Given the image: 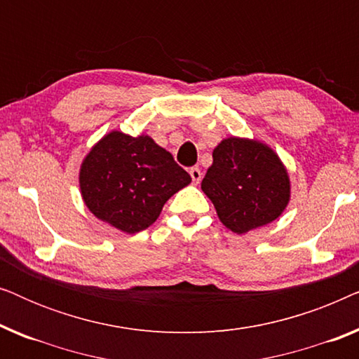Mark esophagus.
Instances as JSON below:
<instances>
[{
  "label": "esophagus",
  "mask_w": 359,
  "mask_h": 359,
  "mask_svg": "<svg viewBox=\"0 0 359 359\" xmlns=\"http://www.w3.org/2000/svg\"><path fill=\"white\" fill-rule=\"evenodd\" d=\"M189 175H191V180H193L194 184H198L201 180H203V173H201V170L198 166H193V168L189 170Z\"/></svg>",
  "instance_id": "esophagus-1"
}]
</instances>
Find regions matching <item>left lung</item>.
Listing matches in <instances>:
<instances>
[{
    "mask_svg": "<svg viewBox=\"0 0 359 359\" xmlns=\"http://www.w3.org/2000/svg\"><path fill=\"white\" fill-rule=\"evenodd\" d=\"M201 188L235 233L273 222L289 203V178L278 155L257 140L230 137L212 154Z\"/></svg>",
    "mask_w": 359,
    "mask_h": 359,
    "instance_id": "1",
    "label": "left lung"
}]
</instances>
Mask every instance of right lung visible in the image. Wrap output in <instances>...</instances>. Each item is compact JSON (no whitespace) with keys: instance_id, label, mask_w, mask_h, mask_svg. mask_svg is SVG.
I'll return each instance as SVG.
<instances>
[{"instance_id":"1","label":"right lung","mask_w":359,"mask_h":359,"mask_svg":"<svg viewBox=\"0 0 359 359\" xmlns=\"http://www.w3.org/2000/svg\"><path fill=\"white\" fill-rule=\"evenodd\" d=\"M191 183L173 155L150 137L111 132L83 161L80 188L97 219L127 233L145 230L166 201Z\"/></svg>"}]
</instances>
